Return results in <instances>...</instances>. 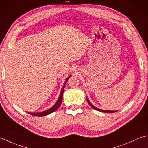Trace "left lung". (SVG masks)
I'll return each mask as SVG.
<instances>
[{
	"instance_id": "left-lung-1",
	"label": "left lung",
	"mask_w": 148,
	"mask_h": 148,
	"mask_svg": "<svg viewBox=\"0 0 148 148\" xmlns=\"http://www.w3.org/2000/svg\"><path fill=\"white\" fill-rule=\"evenodd\" d=\"M86 100H87L88 103L89 104L90 106L92 107V108H93L94 109H95V110L99 111V112H105V113H114V112H116V111H110V110H100V109H99V108H96V107H95L93 105H92V104L90 102V101H88V99H87V98H86Z\"/></svg>"
}]
</instances>
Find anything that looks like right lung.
I'll list each match as a JSON object with an SVG mask.
<instances>
[{
    "mask_svg": "<svg viewBox=\"0 0 148 148\" xmlns=\"http://www.w3.org/2000/svg\"><path fill=\"white\" fill-rule=\"evenodd\" d=\"M71 77V76L68 77L67 79H66V80L65 81V83H64V85H63V88H62V91H61V93H60V95L59 99H58V100L56 103L55 104V105H54L53 107H52V108H51L50 109L44 111V112H40V113H34V114H33V113H29V114L30 115H33V116L43 117V116H45V115H49V114H51V113L54 112L55 110H57L58 108L61 104H62V100H63V91H64V88H65V84H66V82H67V81H68V79H69V77Z\"/></svg>",
    "mask_w": 148,
    "mask_h": 148,
    "instance_id": "obj_1",
    "label": "right lung"
}]
</instances>
